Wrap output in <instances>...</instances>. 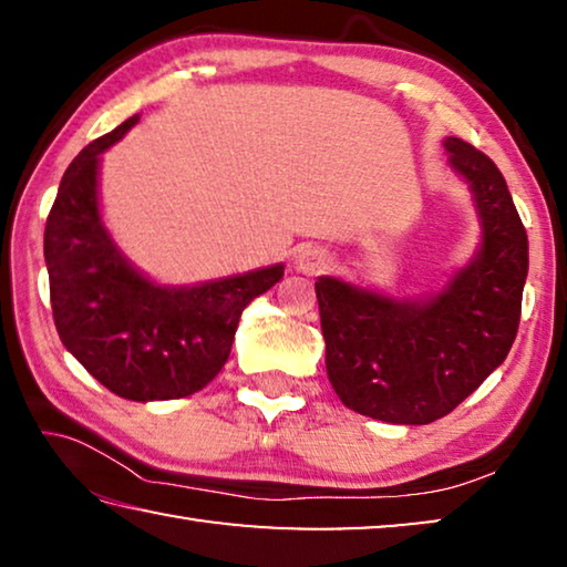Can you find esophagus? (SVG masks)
Returning a JSON list of instances; mask_svg holds the SVG:
<instances>
[{"mask_svg":"<svg viewBox=\"0 0 567 567\" xmlns=\"http://www.w3.org/2000/svg\"><path fill=\"white\" fill-rule=\"evenodd\" d=\"M328 262H330V257H328V252H324V249H320V247H307V249H302V252L297 255V260H295L297 270L305 272V275H318V272H322L324 267H328Z\"/></svg>","mask_w":567,"mask_h":567,"instance_id":"obj_1","label":"esophagus"}]
</instances>
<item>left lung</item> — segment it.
<instances>
[{
	"label": "left lung",
	"instance_id": "left-lung-1",
	"mask_svg": "<svg viewBox=\"0 0 567 567\" xmlns=\"http://www.w3.org/2000/svg\"><path fill=\"white\" fill-rule=\"evenodd\" d=\"M443 145L483 225L470 265L425 300H392L338 277L315 282L334 392L360 415L395 425H427L453 412L503 364L520 324L527 235L511 189L473 145L460 137Z\"/></svg>",
	"mask_w": 567,
	"mask_h": 567
}]
</instances>
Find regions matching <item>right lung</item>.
I'll list each match as a JSON object with an SVG mask.
<instances>
[{
    "mask_svg": "<svg viewBox=\"0 0 567 567\" xmlns=\"http://www.w3.org/2000/svg\"><path fill=\"white\" fill-rule=\"evenodd\" d=\"M137 114L72 159L44 227V260L56 332L114 395L175 400L217 378L245 307L280 282L282 265L192 287H165L134 270L102 225L100 155Z\"/></svg>",
    "mask_w": 567,
    "mask_h": 567,
    "instance_id": "obj_1",
    "label": "right lung"
}]
</instances>
